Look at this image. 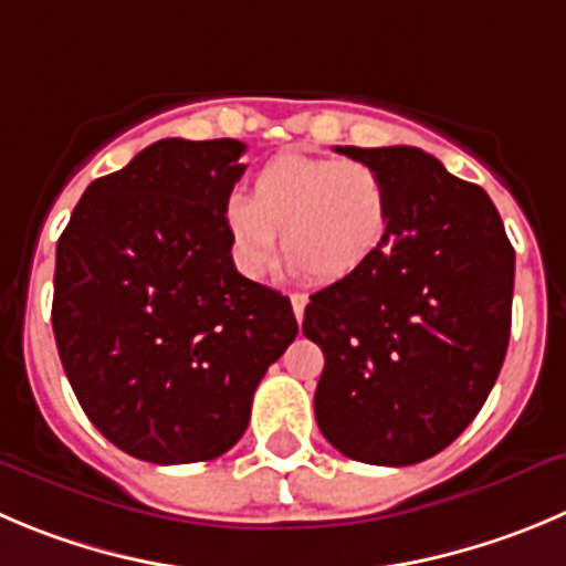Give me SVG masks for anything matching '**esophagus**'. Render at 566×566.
<instances>
[{
  "instance_id": "1",
  "label": "esophagus",
  "mask_w": 566,
  "mask_h": 566,
  "mask_svg": "<svg viewBox=\"0 0 566 566\" xmlns=\"http://www.w3.org/2000/svg\"><path fill=\"white\" fill-rule=\"evenodd\" d=\"M305 305H308V297H305V294H292V308H294V316H297V322H303Z\"/></svg>"
}]
</instances>
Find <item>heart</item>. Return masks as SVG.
<instances>
[{"mask_svg": "<svg viewBox=\"0 0 566 566\" xmlns=\"http://www.w3.org/2000/svg\"><path fill=\"white\" fill-rule=\"evenodd\" d=\"M224 219L250 277L269 266L283 230L292 272L336 283L386 247L391 193L386 177L364 160L283 153L252 177L250 199H230Z\"/></svg>", "mask_w": 566, "mask_h": 566, "instance_id": "1", "label": "heart"}]
</instances>
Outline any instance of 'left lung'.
Instances as JSON below:
<instances>
[{
	"instance_id": "obj_1",
	"label": "left lung",
	"mask_w": 566,
	"mask_h": 566,
	"mask_svg": "<svg viewBox=\"0 0 566 566\" xmlns=\"http://www.w3.org/2000/svg\"><path fill=\"white\" fill-rule=\"evenodd\" d=\"M389 182L386 247L311 294L303 333L325 353L316 422L338 453L408 467L475 419L503 367L514 247L475 182L417 147H336Z\"/></svg>"
}]
</instances>
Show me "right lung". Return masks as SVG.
<instances>
[{"mask_svg": "<svg viewBox=\"0 0 566 566\" xmlns=\"http://www.w3.org/2000/svg\"><path fill=\"white\" fill-rule=\"evenodd\" d=\"M235 138H164L85 188L55 255L52 331L94 428L149 464L228 453L297 336L289 297L235 269Z\"/></svg>", "mask_w": 566, "mask_h": 566, "instance_id": "1", "label": "right lung"}]
</instances>
